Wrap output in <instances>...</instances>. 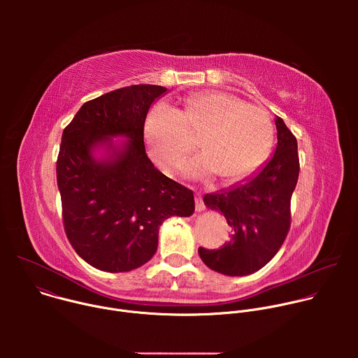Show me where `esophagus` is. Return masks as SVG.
Segmentation results:
<instances>
[{"mask_svg": "<svg viewBox=\"0 0 358 358\" xmlns=\"http://www.w3.org/2000/svg\"><path fill=\"white\" fill-rule=\"evenodd\" d=\"M203 208H206V203H203V199L201 196V194H195V210L196 211H202Z\"/></svg>", "mask_w": 358, "mask_h": 358, "instance_id": "esophagus-1", "label": "esophagus"}]
</instances>
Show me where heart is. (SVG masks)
Listing matches in <instances>:
<instances>
[{
	"label": "heart",
	"mask_w": 358,
	"mask_h": 358,
	"mask_svg": "<svg viewBox=\"0 0 358 358\" xmlns=\"http://www.w3.org/2000/svg\"><path fill=\"white\" fill-rule=\"evenodd\" d=\"M199 136L203 155L182 167L184 174L203 178L217 173L238 181L268 159L275 127L271 115L228 92H203L188 97L181 110L159 103L145 119V137L155 162L166 171L178 169Z\"/></svg>",
	"instance_id": "obj_1"
}]
</instances>
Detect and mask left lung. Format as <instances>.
<instances>
[{
	"label": "left lung",
	"instance_id": "obj_1",
	"mask_svg": "<svg viewBox=\"0 0 358 358\" xmlns=\"http://www.w3.org/2000/svg\"><path fill=\"white\" fill-rule=\"evenodd\" d=\"M278 145L272 159L252 177L203 195L210 210L222 213L231 239L220 249L199 246L208 268L228 276H245L264 268L280 249L290 229V199L299 178L297 140L276 116Z\"/></svg>",
	"mask_w": 358,
	"mask_h": 358
}]
</instances>
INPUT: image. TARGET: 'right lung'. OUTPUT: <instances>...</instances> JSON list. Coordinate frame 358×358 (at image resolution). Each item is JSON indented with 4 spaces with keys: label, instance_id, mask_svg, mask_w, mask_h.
Wrapping results in <instances>:
<instances>
[{
    "label": "right lung",
    "instance_id": "obj_1",
    "mask_svg": "<svg viewBox=\"0 0 358 358\" xmlns=\"http://www.w3.org/2000/svg\"><path fill=\"white\" fill-rule=\"evenodd\" d=\"M157 85H133L92 99L65 127L57 160L65 234L82 259L99 271L129 272L157 250L159 228L170 217H189L194 194L148 159L144 122ZM128 141L109 160L91 155L110 137Z\"/></svg>",
    "mask_w": 358,
    "mask_h": 358
}]
</instances>
